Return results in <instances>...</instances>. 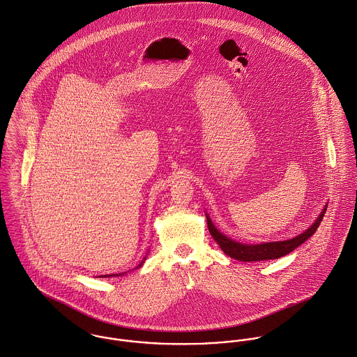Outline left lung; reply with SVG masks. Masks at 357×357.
I'll list each match as a JSON object with an SVG mask.
<instances>
[{
	"label": "left lung",
	"instance_id": "1",
	"mask_svg": "<svg viewBox=\"0 0 357 357\" xmlns=\"http://www.w3.org/2000/svg\"><path fill=\"white\" fill-rule=\"evenodd\" d=\"M326 210L327 207L323 208L321 214L319 215V218L314 220V223L309 229H306L303 233L298 234L296 237L284 240V241H272V243H261V244H243L226 237L215 227L208 215H207V223H208V230L214 237L215 241L222 248V251L230 258H234L243 262L268 261V259H278L280 257H284L291 251H294L296 247L303 244L312 234H314L320 222L323 220Z\"/></svg>",
	"mask_w": 357,
	"mask_h": 357
}]
</instances>
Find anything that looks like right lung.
<instances>
[{
  "label": "right lung",
  "instance_id": "right-lung-1",
  "mask_svg": "<svg viewBox=\"0 0 357 357\" xmlns=\"http://www.w3.org/2000/svg\"><path fill=\"white\" fill-rule=\"evenodd\" d=\"M143 262H144V259H143L142 262H141V264H139V266H138V268H141V266H142ZM109 276H110V275H109ZM112 276H113V275H112ZM116 276H117V275H116ZM103 278H107V276H106V275H105V276H103Z\"/></svg>",
  "mask_w": 357,
  "mask_h": 357
}]
</instances>
